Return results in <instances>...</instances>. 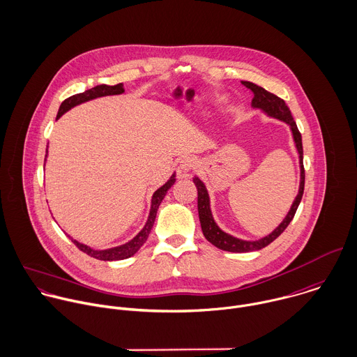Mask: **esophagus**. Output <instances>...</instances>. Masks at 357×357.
<instances>
[{
  "mask_svg": "<svg viewBox=\"0 0 357 357\" xmlns=\"http://www.w3.org/2000/svg\"><path fill=\"white\" fill-rule=\"evenodd\" d=\"M195 165H196L195 157H190V155L189 157H183L181 160V162H179V172H183V174L190 172L195 168Z\"/></svg>",
  "mask_w": 357,
  "mask_h": 357,
  "instance_id": "obj_1",
  "label": "esophagus"
}]
</instances>
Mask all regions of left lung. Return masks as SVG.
Returning a JSON list of instances; mask_svg holds the SVG:
<instances>
[{"instance_id":"8db88e82","label":"left lung","mask_w":357,"mask_h":357,"mask_svg":"<svg viewBox=\"0 0 357 357\" xmlns=\"http://www.w3.org/2000/svg\"><path fill=\"white\" fill-rule=\"evenodd\" d=\"M243 86H246L248 89H250L255 94L253 100H252V107L255 109H260L264 114H267L271 118H275L278 121L285 122L291 132H292V137L299 154V167H301V183H299V192L288 211V214L285 215V218L282 220V222L273 231L270 232L267 236L260 238L257 241H245V239H239L234 235L227 234L225 231H222L211 213V204H210V196H208V190L206 188V185L199 179V176L193 178V183L197 188V208H199V218H200V224H202V231L203 235L206 236V239L214 245L215 248L225 250V252H232V253H246V252H255V250H260L266 246H268L271 242H274L285 229L287 227L291 224V221L295 217V213L301 204L302 196H303V190H305V168H303V146H302V136L301 132L296 126V122L294 121V116L291 114V109L288 108V105L285 104V101L280 97H277L275 94L267 91L266 89H263L261 86H257L256 83L252 82H242Z\"/></svg>"}]
</instances>
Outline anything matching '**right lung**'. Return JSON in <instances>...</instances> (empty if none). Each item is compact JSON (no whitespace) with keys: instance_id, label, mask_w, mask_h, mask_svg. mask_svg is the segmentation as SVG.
<instances>
[{"instance_id":"add662e5","label":"right lung","mask_w":357,"mask_h":357,"mask_svg":"<svg viewBox=\"0 0 357 357\" xmlns=\"http://www.w3.org/2000/svg\"><path fill=\"white\" fill-rule=\"evenodd\" d=\"M125 93V89H123V83H119V84H115V86H108V84H98L96 87H91L83 93H79V94H75L66 100L62 101V104L59 105V109H58V114H56V119H59L65 112H68L69 109H72L73 107L79 105V104H83V102H87L90 100H94V98H98V97H105V96H116V94H122ZM47 154H48V146H47ZM47 154H45V161H47ZM175 176L176 174L174 172L171 175V178L161 186L158 188L153 196H151V206H150V213H149V218L144 224V227L142 228V231L133 238L130 239L129 242L123 243V245H119V246H115V248H109V249H104V250H96V249H91L90 246L84 245V243H80L75 239H72L69 235V238L72 239V242L86 255H89L90 257H94L97 260H104V261H115V260H125V259H129L132 257L143 245L144 242L147 241L149 235H150V231L154 225V221H155V215H157V210L162 202V199L165 197L167 192L171 189V186L175 183Z\"/></svg>"}]
</instances>
